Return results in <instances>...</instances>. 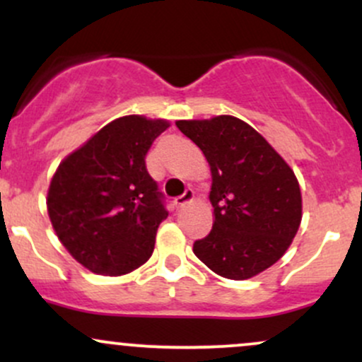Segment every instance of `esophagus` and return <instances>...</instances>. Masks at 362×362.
<instances>
[{
    "mask_svg": "<svg viewBox=\"0 0 362 362\" xmlns=\"http://www.w3.org/2000/svg\"><path fill=\"white\" fill-rule=\"evenodd\" d=\"M192 197H194V192H192V189H185V192L182 194V195H178V197H175L173 199V207H182V206H185L187 202L189 201H192Z\"/></svg>",
    "mask_w": 362,
    "mask_h": 362,
    "instance_id": "obj_1",
    "label": "esophagus"
}]
</instances>
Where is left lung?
Listing matches in <instances>:
<instances>
[{
  "label": "left lung",
  "mask_w": 362,
  "mask_h": 362,
  "mask_svg": "<svg viewBox=\"0 0 362 362\" xmlns=\"http://www.w3.org/2000/svg\"><path fill=\"white\" fill-rule=\"evenodd\" d=\"M204 153L214 223L194 253L226 279H250L284 255L301 223L294 172L259 132L233 115L177 120Z\"/></svg>",
  "instance_id": "1"
}]
</instances>
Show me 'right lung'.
<instances>
[{"mask_svg":"<svg viewBox=\"0 0 362 362\" xmlns=\"http://www.w3.org/2000/svg\"><path fill=\"white\" fill-rule=\"evenodd\" d=\"M168 127L143 115L115 119L57 167L49 218L66 250L88 271L122 276L151 257L168 211L144 158Z\"/></svg>","mask_w":362,"mask_h":362,"instance_id":"obj_1","label":"right lung"}]
</instances>
